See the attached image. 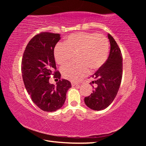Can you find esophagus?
<instances>
[{"label": "esophagus", "instance_id": "obj_1", "mask_svg": "<svg viewBox=\"0 0 146 146\" xmlns=\"http://www.w3.org/2000/svg\"><path fill=\"white\" fill-rule=\"evenodd\" d=\"M78 84L77 83H75V82H71V86H77Z\"/></svg>", "mask_w": 146, "mask_h": 146}]
</instances>
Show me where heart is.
Instances as JSON below:
<instances>
[{
    "label": "heart",
    "mask_w": 146,
    "mask_h": 146,
    "mask_svg": "<svg viewBox=\"0 0 146 146\" xmlns=\"http://www.w3.org/2000/svg\"><path fill=\"white\" fill-rule=\"evenodd\" d=\"M64 45L58 44L54 50L56 62L62 66L70 61L72 53H77L78 62L68 64L62 68L63 77L72 82H78L90 72L97 71L107 60L110 52L108 38L95 33H77L64 40Z\"/></svg>",
    "instance_id": "obj_1"
}]
</instances>
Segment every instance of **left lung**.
Segmentation results:
<instances>
[{"label":"left lung","mask_w":146,"mask_h":146,"mask_svg":"<svg viewBox=\"0 0 146 146\" xmlns=\"http://www.w3.org/2000/svg\"><path fill=\"white\" fill-rule=\"evenodd\" d=\"M110 42V52L108 60L97 72L91 76L96 87L84 102L89 108L95 111L108 108L117 95L122 77V55L119 47L110 34H108ZM90 84L91 83H90Z\"/></svg>","instance_id":"8db88e82"}]
</instances>
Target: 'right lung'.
I'll use <instances>...</instances> for the list:
<instances>
[{
    "label": "right lung",
    "instance_id": "1",
    "mask_svg": "<svg viewBox=\"0 0 146 146\" xmlns=\"http://www.w3.org/2000/svg\"><path fill=\"white\" fill-rule=\"evenodd\" d=\"M60 34L43 32L29 42L23 54L21 70L27 92L36 106L42 111L53 112L62 107L71 82L60 79L56 71L54 48ZM59 80L56 85L48 82L50 76Z\"/></svg>",
    "mask_w": 146,
    "mask_h": 146
}]
</instances>
